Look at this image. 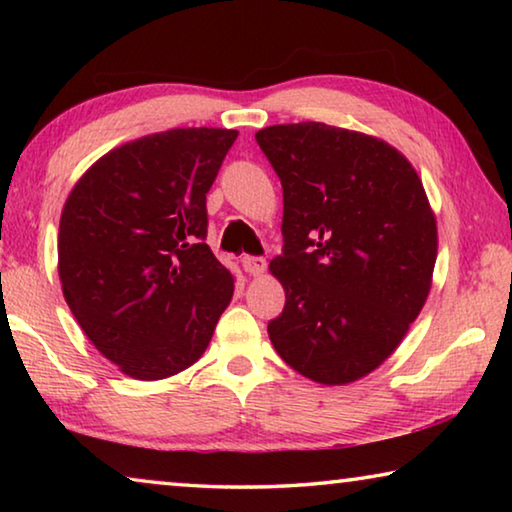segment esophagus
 <instances>
[{
  "label": "esophagus",
  "mask_w": 512,
  "mask_h": 512,
  "mask_svg": "<svg viewBox=\"0 0 512 512\" xmlns=\"http://www.w3.org/2000/svg\"><path fill=\"white\" fill-rule=\"evenodd\" d=\"M241 266H244V271L250 275H262L266 271V259L257 255H246L241 257Z\"/></svg>",
  "instance_id": "obj_1"
}]
</instances>
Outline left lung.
<instances>
[{"instance_id": "left-lung-1", "label": "left lung", "mask_w": 512, "mask_h": 512, "mask_svg": "<svg viewBox=\"0 0 512 512\" xmlns=\"http://www.w3.org/2000/svg\"><path fill=\"white\" fill-rule=\"evenodd\" d=\"M282 183L287 302L268 323L300 375L350 384L381 366L418 318L436 264V219L411 162L377 137L320 121L255 135Z\"/></svg>"}]
</instances>
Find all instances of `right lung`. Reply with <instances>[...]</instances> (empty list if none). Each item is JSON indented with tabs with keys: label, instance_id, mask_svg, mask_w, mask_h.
<instances>
[{
	"label": "right lung",
	"instance_id": "right-lung-1",
	"mask_svg": "<svg viewBox=\"0 0 512 512\" xmlns=\"http://www.w3.org/2000/svg\"><path fill=\"white\" fill-rule=\"evenodd\" d=\"M237 131L173 128L110 151L60 216L58 275L74 318L128 377L201 359L235 280L212 255L207 192Z\"/></svg>",
	"mask_w": 512,
	"mask_h": 512
}]
</instances>
